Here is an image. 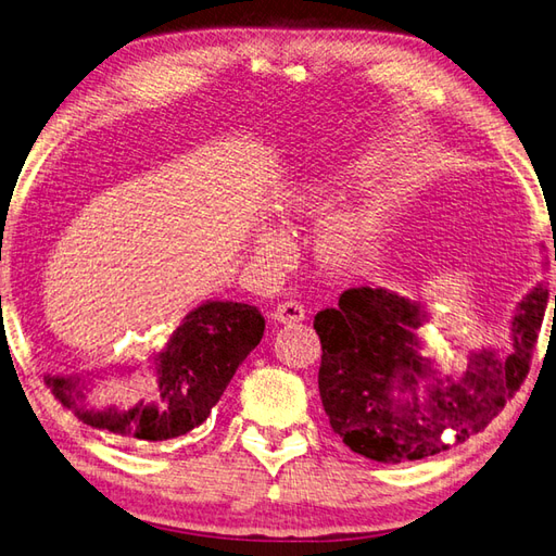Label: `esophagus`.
<instances>
[{
    "instance_id": "esophagus-1",
    "label": "esophagus",
    "mask_w": 556,
    "mask_h": 556,
    "mask_svg": "<svg viewBox=\"0 0 556 556\" xmlns=\"http://www.w3.org/2000/svg\"><path fill=\"white\" fill-rule=\"evenodd\" d=\"M280 324H300L306 316L304 304H300L298 300H288V302H280L276 306V314H274Z\"/></svg>"
}]
</instances>
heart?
<instances>
[{"mask_svg":"<svg viewBox=\"0 0 556 556\" xmlns=\"http://www.w3.org/2000/svg\"><path fill=\"white\" fill-rule=\"evenodd\" d=\"M309 202H300V208H304ZM366 232V218L356 208H340L320 220L316 230V254L328 266H342L348 264L359 250L362 238ZM268 247L282 244L278 236H270Z\"/></svg>","mask_w":556,"mask_h":556,"instance_id":"obj_1","label":"heart"}]
</instances>
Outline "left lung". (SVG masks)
<instances>
[{"instance_id": "8db88e82", "label": "left lung", "mask_w": 556, "mask_h": 556, "mask_svg": "<svg viewBox=\"0 0 556 556\" xmlns=\"http://www.w3.org/2000/svg\"><path fill=\"white\" fill-rule=\"evenodd\" d=\"M549 292L538 286L514 316L509 356L473 352L462 376H435L418 354L421 312L388 290L350 288L318 312V392L330 428L382 464L416 462L480 433L530 371Z\"/></svg>"}]
</instances>
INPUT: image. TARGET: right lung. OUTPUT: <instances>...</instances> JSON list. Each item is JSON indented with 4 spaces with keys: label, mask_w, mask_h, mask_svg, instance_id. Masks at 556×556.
<instances>
[{
    "label": "right lung",
    "mask_w": 556,
    "mask_h": 556,
    "mask_svg": "<svg viewBox=\"0 0 556 556\" xmlns=\"http://www.w3.org/2000/svg\"><path fill=\"white\" fill-rule=\"evenodd\" d=\"M264 336V316L252 304L206 302L185 316L154 362L156 388L128 412L85 406L80 378L49 376L47 388L83 424L114 435L162 442L202 426L230 378Z\"/></svg>",
    "instance_id": "obj_1"
}]
</instances>
